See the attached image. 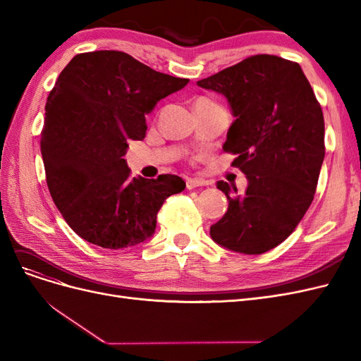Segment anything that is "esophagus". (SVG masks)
<instances>
[{
    "label": "esophagus",
    "instance_id": "1",
    "mask_svg": "<svg viewBox=\"0 0 361 361\" xmlns=\"http://www.w3.org/2000/svg\"><path fill=\"white\" fill-rule=\"evenodd\" d=\"M203 185H207V182L204 179H199V178H187V188L192 190L195 187H203Z\"/></svg>",
    "mask_w": 361,
    "mask_h": 361
}]
</instances>
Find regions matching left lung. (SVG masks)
Instances as JSON below:
<instances>
[{
	"label": "left lung",
	"mask_w": 361,
	"mask_h": 361,
	"mask_svg": "<svg viewBox=\"0 0 361 361\" xmlns=\"http://www.w3.org/2000/svg\"><path fill=\"white\" fill-rule=\"evenodd\" d=\"M223 94L235 117L223 149L247 176L238 192L216 182L227 212L211 238L244 255H262L293 232L313 202L325 157L324 116L298 63L259 54L197 81Z\"/></svg>",
	"instance_id": "left-lung-1"
}]
</instances>
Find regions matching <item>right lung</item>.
Instances as JSON below:
<instances>
[{
  "mask_svg": "<svg viewBox=\"0 0 361 361\" xmlns=\"http://www.w3.org/2000/svg\"><path fill=\"white\" fill-rule=\"evenodd\" d=\"M187 78L161 73L126 52L75 56L51 90L40 150L51 197L72 231L102 248L134 247L185 182L174 174L130 178L128 141L146 137V114Z\"/></svg>",
  "mask_w": 361,
  "mask_h": 361,
  "instance_id": "obj_1",
  "label": "right lung"
}]
</instances>
